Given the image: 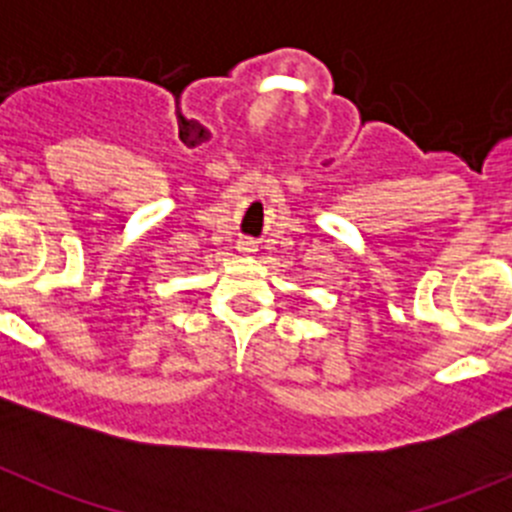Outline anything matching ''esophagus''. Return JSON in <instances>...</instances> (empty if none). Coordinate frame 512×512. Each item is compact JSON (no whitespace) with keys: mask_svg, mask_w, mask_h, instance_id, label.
Listing matches in <instances>:
<instances>
[{"mask_svg":"<svg viewBox=\"0 0 512 512\" xmlns=\"http://www.w3.org/2000/svg\"><path fill=\"white\" fill-rule=\"evenodd\" d=\"M240 250H242V252H247V255H250V252H257V247H255V242H242Z\"/></svg>","mask_w":512,"mask_h":512,"instance_id":"1","label":"esophagus"}]
</instances>
